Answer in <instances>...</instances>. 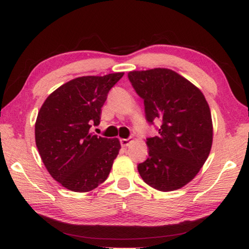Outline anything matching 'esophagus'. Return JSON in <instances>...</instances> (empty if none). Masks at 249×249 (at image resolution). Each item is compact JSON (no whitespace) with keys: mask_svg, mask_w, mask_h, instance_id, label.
Listing matches in <instances>:
<instances>
[{"mask_svg":"<svg viewBox=\"0 0 249 249\" xmlns=\"http://www.w3.org/2000/svg\"><path fill=\"white\" fill-rule=\"evenodd\" d=\"M120 142H121L122 147H126V146H128V144L130 142V141L128 140V138H121V140H120Z\"/></svg>","mask_w":249,"mask_h":249,"instance_id":"34e87169","label":"esophagus"}]
</instances>
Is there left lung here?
I'll return each mask as SVG.
<instances>
[{"label":"left lung","instance_id":"obj_1","mask_svg":"<svg viewBox=\"0 0 249 249\" xmlns=\"http://www.w3.org/2000/svg\"><path fill=\"white\" fill-rule=\"evenodd\" d=\"M128 80L144 100L147 122L159 123L157 136L147 138L148 158L138 172L159 191L182 188L209 157L213 138L209 104L196 86L170 69L132 71Z\"/></svg>","mask_w":249,"mask_h":249}]
</instances>
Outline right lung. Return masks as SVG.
<instances>
[{"mask_svg":"<svg viewBox=\"0 0 249 249\" xmlns=\"http://www.w3.org/2000/svg\"><path fill=\"white\" fill-rule=\"evenodd\" d=\"M123 72L80 77L62 84L40 107L35 140L45 167L62 187L88 192L104 182L121 148L117 138L90 135L107 93Z\"/></svg>","mask_w":249,"mask_h":249,"instance_id":"obj_1","label":"right lung"}]
</instances>
